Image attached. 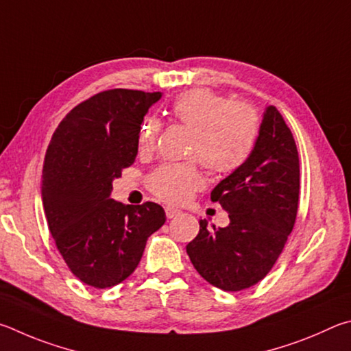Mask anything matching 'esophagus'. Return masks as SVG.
Segmentation results:
<instances>
[{
	"instance_id": "obj_1",
	"label": "esophagus",
	"mask_w": 351,
	"mask_h": 351,
	"mask_svg": "<svg viewBox=\"0 0 351 351\" xmlns=\"http://www.w3.org/2000/svg\"><path fill=\"white\" fill-rule=\"evenodd\" d=\"M165 213H166V217H168V219H174V217L180 216V214H182L180 210H177V208H171V206L166 208Z\"/></svg>"
}]
</instances>
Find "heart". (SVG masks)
Returning <instances> with one entry per match:
<instances>
[{
    "label": "heart",
    "mask_w": 351,
    "mask_h": 351,
    "mask_svg": "<svg viewBox=\"0 0 351 351\" xmlns=\"http://www.w3.org/2000/svg\"><path fill=\"white\" fill-rule=\"evenodd\" d=\"M174 119L193 129L188 156L213 172L228 174L248 162L259 138L261 121L247 103L206 88L186 90L171 104ZM162 123L156 117H145L138 128V147L147 152L156 147ZM204 185L197 165L166 163L149 176V189L157 199L180 205Z\"/></svg>",
    "instance_id": "obj_1"
}]
</instances>
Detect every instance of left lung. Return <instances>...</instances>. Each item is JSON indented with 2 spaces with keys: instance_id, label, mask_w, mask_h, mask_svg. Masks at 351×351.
Here are the masks:
<instances>
[{
  "instance_id": "obj_1",
  "label": "left lung",
  "mask_w": 351,
  "mask_h": 351,
  "mask_svg": "<svg viewBox=\"0 0 351 351\" xmlns=\"http://www.w3.org/2000/svg\"><path fill=\"white\" fill-rule=\"evenodd\" d=\"M299 189L296 141L279 110L268 106L248 162L211 191V200L228 211L230 225L210 228L200 220L199 234L186 245L202 278L223 291L265 278L296 222Z\"/></svg>"
}]
</instances>
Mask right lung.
I'll use <instances>...</instances> for the list:
<instances>
[{
    "mask_svg": "<svg viewBox=\"0 0 351 351\" xmlns=\"http://www.w3.org/2000/svg\"><path fill=\"white\" fill-rule=\"evenodd\" d=\"M160 98L162 92L103 90L73 108L49 143L41 183L49 231L86 285L109 288L129 278L166 220L154 202L110 199L114 179L137 157L140 123Z\"/></svg>",
    "mask_w": 351,
    "mask_h": 351,
    "instance_id": "right-lung-1",
    "label": "right lung"
}]
</instances>
